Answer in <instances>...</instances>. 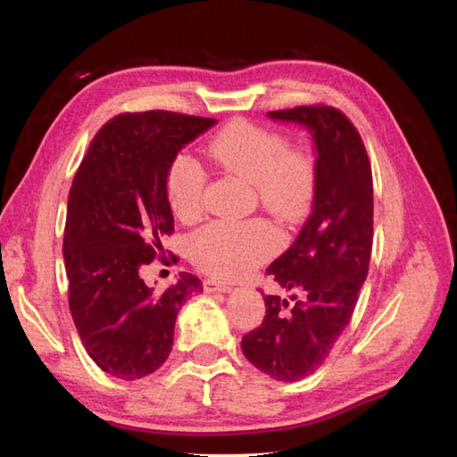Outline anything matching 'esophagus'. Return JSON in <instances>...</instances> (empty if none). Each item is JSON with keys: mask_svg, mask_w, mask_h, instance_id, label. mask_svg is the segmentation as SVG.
Here are the masks:
<instances>
[{"mask_svg": "<svg viewBox=\"0 0 457 457\" xmlns=\"http://www.w3.org/2000/svg\"><path fill=\"white\" fill-rule=\"evenodd\" d=\"M204 290H206V293H229L231 287L228 283H221V280L208 278L204 280Z\"/></svg>", "mask_w": 457, "mask_h": 457, "instance_id": "1", "label": "esophagus"}]
</instances>
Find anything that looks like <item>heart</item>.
<instances>
[{"mask_svg":"<svg viewBox=\"0 0 457 457\" xmlns=\"http://www.w3.org/2000/svg\"><path fill=\"white\" fill-rule=\"evenodd\" d=\"M208 154L236 174L253 182L263 206L285 220L306 212L314 192V167L304 153L288 149L280 135L257 125L236 121L208 145ZM206 172L182 153L167 172V198L174 216L196 220L204 208ZM277 245L275 229L261 220H216L190 237L192 263L220 278H236L259 267Z\"/></svg>","mask_w":457,"mask_h":457,"instance_id":"b5f03b06","label":"heart"}]
</instances>
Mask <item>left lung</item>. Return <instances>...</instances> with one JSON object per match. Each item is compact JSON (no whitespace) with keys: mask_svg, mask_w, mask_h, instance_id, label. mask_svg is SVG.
Segmentation results:
<instances>
[{"mask_svg":"<svg viewBox=\"0 0 457 457\" xmlns=\"http://www.w3.org/2000/svg\"><path fill=\"white\" fill-rule=\"evenodd\" d=\"M296 123L314 143L312 212L295 244L267 275L290 298L265 295V318L241 339V352L277 381H298L324 363L352 320L373 245L371 164L357 129L328 105L269 112Z\"/></svg>","mask_w":457,"mask_h":457,"instance_id":"1","label":"left lung"}]
</instances>
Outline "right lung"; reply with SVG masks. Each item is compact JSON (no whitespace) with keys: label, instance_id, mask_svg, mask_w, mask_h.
I'll return each mask as SVG.
<instances>
[{"label":"right lung","instance_id":"obj_1","mask_svg":"<svg viewBox=\"0 0 457 457\" xmlns=\"http://www.w3.org/2000/svg\"><path fill=\"white\" fill-rule=\"evenodd\" d=\"M216 123L172 112L121 113L96 133L72 180L62 245L68 306L96 365L125 381L167 361L180 306L202 290L196 275L180 273L154 293L141 270L164 255L161 241L174 231L170 162Z\"/></svg>","mask_w":457,"mask_h":457}]
</instances>
